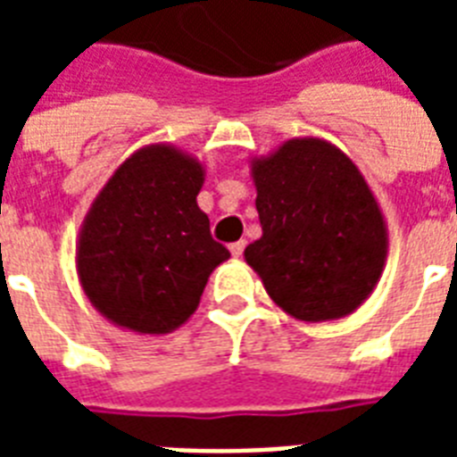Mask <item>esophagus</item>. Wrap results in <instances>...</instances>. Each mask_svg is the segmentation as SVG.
<instances>
[{
  "instance_id": "34e87169",
  "label": "esophagus",
  "mask_w": 457,
  "mask_h": 457,
  "mask_svg": "<svg viewBox=\"0 0 457 457\" xmlns=\"http://www.w3.org/2000/svg\"><path fill=\"white\" fill-rule=\"evenodd\" d=\"M244 246H246V242H235V244H232V246H229V253H232V258H242Z\"/></svg>"
}]
</instances>
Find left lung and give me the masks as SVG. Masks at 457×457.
<instances>
[{"label":"left lung","mask_w":457,"mask_h":457,"mask_svg":"<svg viewBox=\"0 0 457 457\" xmlns=\"http://www.w3.org/2000/svg\"><path fill=\"white\" fill-rule=\"evenodd\" d=\"M249 165L263 235L244 261L268 296L301 322L358 311L389 253L386 220L358 165L320 137L287 139Z\"/></svg>","instance_id":"8db88e82"}]
</instances>
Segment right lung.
I'll use <instances>...</instances> for the list:
<instances>
[{
	"label": "right lung",
	"instance_id": "add662e5",
	"mask_svg": "<svg viewBox=\"0 0 457 457\" xmlns=\"http://www.w3.org/2000/svg\"><path fill=\"white\" fill-rule=\"evenodd\" d=\"M199 158L156 142L118 165L92 201L75 244L85 296L137 334H170L192 318L211 272L229 258L196 204Z\"/></svg>",
	"mask_w": 457,
	"mask_h": 457
}]
</instances>
